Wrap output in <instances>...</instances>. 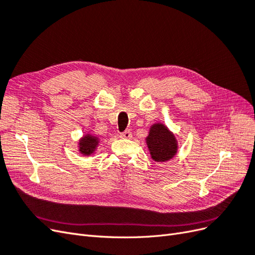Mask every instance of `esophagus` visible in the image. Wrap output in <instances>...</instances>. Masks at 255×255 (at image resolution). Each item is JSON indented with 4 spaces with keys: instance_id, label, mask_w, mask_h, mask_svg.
Segmentation results:
<instances>
[{
    "instance_id": "esophagus-1",
    "label": "esophagus",
    "mask_w": 255,
    "mask_h": 255,
    "mask_svg": "<svg viewBox=\"0 0 255 255\" xmlns=\"http://www.w3.org/2000/svg\"><path fill=\"white\" fill-rule=\"evenodd\" d=\"M120 137L121 138H125V139H129V138L132 137V132H130L129 129H126L125 132L120 133Z\"/></svg>"
}]
</instances>
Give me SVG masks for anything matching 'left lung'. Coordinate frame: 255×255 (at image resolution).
Wrapping results in <instances>:
<instances>
[{
  "instance_id": "obj_1",
  "label": "left lung",
  "mask_w": 255,
  "mask_h": 255,
  "mask_svg": "<svg viewBox=\"0 0 255 255\" xmlns=\"http://www.w3.org/2000/svg\"><path fill=\"white\" fill-rule=\"evenodd\" d=\"M145 140L151 156L155 161H166L175 155L177 150L176 140L173 134L169 132L164 125L158 123L152 126Z\"/></svg>"
}]
</instances>
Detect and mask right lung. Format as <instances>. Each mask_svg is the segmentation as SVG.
Here are the masks:
<instances>
[{"label": "right lung", "mask_w": 255, "mask_h": 255, "mask_svg": "<svg viewBox=\"0 0 255 255\" xmlns=\"http://www.w3.org/2000/svg\"><path fill=\"white\" fill-rule=\"evenodd\" d=\"M98 138L91 135H86L80 141V152L84 155H90L94 153L98 145Z\"/></svg>", "instance_id": "right-lung-1"}]
</instances>
